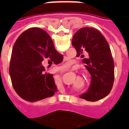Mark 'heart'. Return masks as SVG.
Segmentation results:
<instances>
[{"instance_id": "1", "label": "heart", "mask_w": 129, "mask_h": 129, "mask_svg": "<svg viewBox=\"0 0 129 129\" xmlns=\"http://www.w3.org/2000/svg\"><path fill=\"white\" fill-rule=\"evenodd\" d=\"M69 65H70V63H66V64H65V67H68V66H69Z\"/></svg>"}]
</instances>
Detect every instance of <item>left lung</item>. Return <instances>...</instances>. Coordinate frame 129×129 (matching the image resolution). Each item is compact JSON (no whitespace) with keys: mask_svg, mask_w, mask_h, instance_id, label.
Masks as SVG:
<instances>
[{"mask_svg":"<svg viewBox=\"0 0 129 129\" xmlns=\"http://www.w3.org/2000/svg\"><path fill=\"white\" fill-rule=\"evenodd\" d=\"M72 45L77 56L87 58L82 61L91 75L89 88L79 96L87 101H97L110 93L114 82V61L111 49L102 34L93 27H83L74 34Z\"/></svg>","mask_w":129,"mask_h":129,"instance_id":"1","label":"left lung"}]
</instances>
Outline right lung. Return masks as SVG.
I'll use <instances>...</instances> for the list:
<instances>
[{"label":"right lung","instance_id":"add662e5","mask_svg":"<svg viewBox=\"0 0 129 129\" xmlns=\"http://www.w3.org/2000/svg\"><path fill=\"white\" fill-rule=\"evenodd\" d=\"M63 59L45 31L38 27L25 30L14 43L10 60L9 72L16 92L31 102L52 97L57 88L42 62L58 64Z\"/></svg>","mask_w":129,"mask_h":129}]
</instances>
